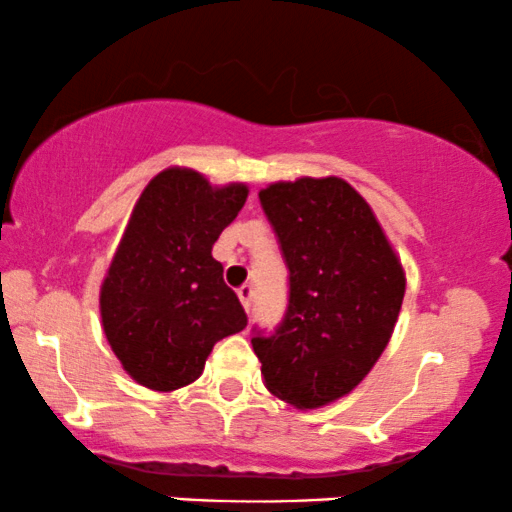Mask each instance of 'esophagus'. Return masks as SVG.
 <instances>
[{"label": "esophagus", "instance_id": "1", "mask_svg": "<svg viewBox=\"0 0 512 512\" xmlns=\"http://www.w3.org/2000/svg\"><path fill=\"white\" fill-rule=\"evenodd\" d=\"M252 297H255V290H252V286H241V288H238V300H241L245 312H250Z\"/></svg>", "mask_w": 512, "mask_h": 512}]
</instances>
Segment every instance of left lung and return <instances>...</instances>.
<instances>
[{
    "label": "left lung",
    "instance_id": "obj_1",
    "mask_svg": "<svg viewBox=\"0 0 512 512\" xmlns=\"http://www.w3.org/2000/svg\"><path fill=\"white\" fill-rule=\"evenodd\" d=\"M260 203L290 271L281 326L257 333L267 390L295 409L345 397L380 359L406 276L371 205L340 177L276 181Z\"/></svg>",
    "mask_w": 512,
    "mask_h": 512
}]
</instances>
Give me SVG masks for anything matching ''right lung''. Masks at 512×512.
Instances as JSON below:
<instances>
[{
  "label": "right lung",
  "mask_w": 512,
  "mask_h": 512,
  "mask_svg": "<svg viewBox=\"0 0 512 512\" xmlns=\"http://www.w3.org/2000/svg\"><path fill=\"white\" fill-rule=\"evenodd\" d=\"M248 198L189 167L148 181L101 283L103 333L139 385L172 392L200 378L215 342L248 326L212 245Z\"/></svg>",
  "instance_id": "obj_1"
}]
</instances>
